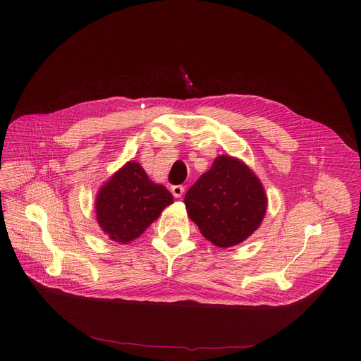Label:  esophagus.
<instances>
[{"mask_svg":"<svg viewBox=\"0 0 361 361\" xmlns=\"http://www.w3.org/2000/svg\"><path fill=\"white\" fill-rule=\"evenodd\" d=\"M171 193H173L174 197H181L183 193H184V187L183 185H173L171 187Z\"/></svg>","mask_w":361,"mask_h":361,"instance_id":"esophagus-1","label":"esophagus"}]
</instances>
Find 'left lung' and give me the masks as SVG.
<instances>
[{
  "mask_svg": "<svg viewBox=\"0 0 361 361\" xmlns=\"http://www.w3.org/2000/svg\"><path fill=\"white\" fill-rule=\"evenodd\" d=\"M187 215L218 247H233L260 226L268 196L259 177L241 159L219 155L184 196Z\"/></svg>",
  "mask_w": 361,
  "mask_h": 361,
  "instance_id": "left-lung-1",
  "label": "left lung"
}]
</instances>
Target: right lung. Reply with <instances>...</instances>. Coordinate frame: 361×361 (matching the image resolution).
I'll list each match as a JSON object with an SVG mask.
<instances>
[{
    "label": "right lung",
    "instance_id": "add662e5",
    "mask_svg": "<svg viewBox=\"0 0 361 361\" xmlns=\"http://www.w3.org/2000/svg\"><path fill=\"white\" fill-rule=\"evenodd\" d=\"M173 202V195L162 184L149 180L139 162L128 161L99 187L94 212L109 240L128 244Z\"/></svg>",
    "mask_w": 361,
    "mask_h": 361
}]
</instances>
